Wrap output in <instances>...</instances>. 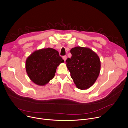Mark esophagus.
<instances>
[{"mask_svg":"<svg viewBox=\"0 0 128 128\" xmlns=\"http://www.w3.org/2000/svg\"><path fill=\"white\" fill-rule=\"evenodd\" d=\"M62 58H63V60H64V61H65L66 60V59H67V56H63Z\"/></svg>","mask_w":128,"mask_h":128,"instance_id":"esophagus-1","label":"esophagus"}]
</instances>
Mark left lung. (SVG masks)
I'll list each match as a JSON object with an SVG mask.
<instances>
[{"mask_svg":"<svg viewBox=\"0 0 128 128\" xmlns=\"http://www.w3.org/2000/svg\"><path fill=\"white\" fill-rule=\"evenodd\" d=\"M72 57L67 58L66 66L77 88L86 90L96 82L100 72L99 57L87 47L77 46L71 49Z\"/></svg>","mask_w":128,"mask_h":128,"instance_id":"obj_1","label":"left lung"}]
</instances>
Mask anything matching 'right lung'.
<instances>
[{
	"mask_svg": "<svg viewBox=\"0 0 128 128\" xmlns=\"http://www.w3.org/2000/svg\"><path fill=\"white\" fill-rule=\"evenodd\" d=\"M64 62L57 50L51 48H43L35 51L27 58L26 71L34 83L45 86L55 76L57 67Z\"/></svg>",
	"mask_w": 128,
	"mask_h": 128,
	"instance_id": "obj_1",
	"label": "right lung"
}]
</instances>
